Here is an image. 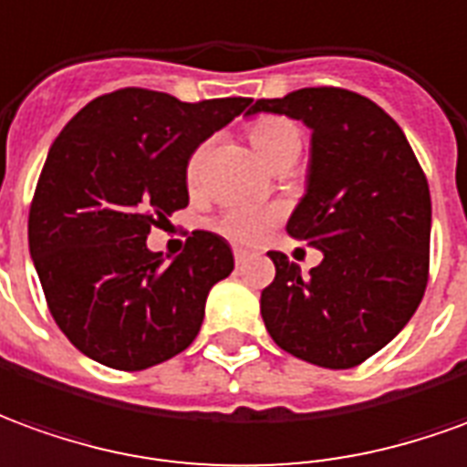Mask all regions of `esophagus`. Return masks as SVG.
<instances>
[{
	"label": "esophagus",
	"mask_w": 467,
	"mask_h": 467,
	"mask_svg": "<svg viewBox=\"0 0 467 467\" xmlns=\"http://www.w3.org/2000/svg\"><path fill=\"white\" fill-rule=\"evenodd\" d=\"M234 259H236V264H246L249 261V251L246 249H234Z\"/></svg>",
	"instance_id": "obj_1"
}]
</instances>
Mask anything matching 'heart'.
Listing matches in <instances>:
<instances>
[{"mask_svg": "<svg viewBox=\"0 0 467 467\" xmlns=\"http://www.w3.org/2000/svg\"><path fill=\"white\" fill-rule=\"evenodd\" d=\"M249 140L254 150L269 165L279 163L281 158H286L289 153H299V148H302L299 128L286 118H276V115H261L251 122ZM201 155L203 150H198L188 163L191 181L198 175ZM279 218L281 208L276 206H231L218 216L216 228L236 244H259L269 236L271 228L279 223Z\"/></svg>", "mask_w": 467, "mask_h": 467, "instance_id": "heart-1", "label": "heart"}]
</instances>
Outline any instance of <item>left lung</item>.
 <instances>
[{"label": "left lung", "mask_w": 467, "mask_h": 467, "mask_svg": "<svg viewBox=\"0 0 467 467\" xmlns=\"http://www.w3.org/2000/svg\"><path fill=\"white\" fill-rule=\"evenodd\" d=\"M312 130L306 193L289 236L322 251L302 274L269 251L276 276L261 292L271 339L289 355L349 369L392 342L422 302L430 266V188L400 125L342 88H304L256 100Z\"/></svg>", "instance_id": "left-lung-1"}]
</instances>
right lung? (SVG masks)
<instances>
[{
    "label": "right lung",
    "instance_id": "right-lung-1",
    "mask_svg": "<svg viewBox=\"0 0 467 467\" xmlns=\"http://www.w3.org/2000/svg\"><path fill=\"white\" fill-rule=\"evenodd\" d=\"M249 105L125 88L62 128L29 208V254L49 312L82 355L135 372L196 339L211 286L234 271L231 246L193 231L165 264L145 239L188 206L186 168L198 145Z\"/></svg>",
    "mask_w": 467,
    "mask_h": 467
}]
</instances>
